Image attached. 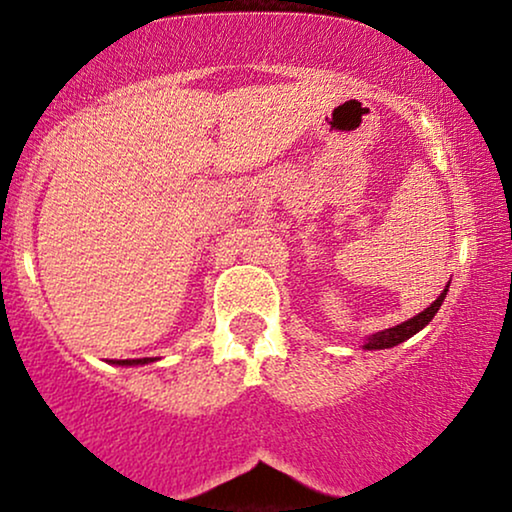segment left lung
<instances>
[{
	"mask_svg": "<svg viewBox=\"0 0 512 512\" xmlns=\"http://www.w3.org/2000/svg\"><path fill=\"white\" fill-rule=\"evenodd\" d=\"M447 291H449V284H447V289H444L442 294L437 296L435 301L430 303L426 310H423V313H418L416 317H411V320H407V322L397 324V327H390V329L376 331V334H371V336L367 338V341H364L362 348H364V350H383V348H393V345H400L402 341H407V338H411L414 334H418V331H421L423 327H426V324H428L430 320H433L437 310H440V305H442V301H444V296H447Z\"/></svg>",
	"mask_w": 512,
	"mask_h": 512,
	"instance_id": "1",
	"label": "left lung"
}]
</instances>
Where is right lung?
Instances as JSON below:
<instances>
[{
  "instance_id": "1",
  "label": "right lung",
  "mask_w": 512,
  "mask_h": 512,
  "mask_svg": "<svg viewBox=\"0 0 512 512\" xmlns=\"http://www.w3.org/2000/svg\"><path fill=\"white\" fill-rule=\"evenodd\" d=\"M152 357H143V360H117L115 364H122V367H134V364H148Z\"/></svg>"
}]
</instances>
